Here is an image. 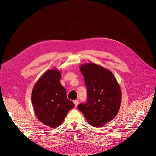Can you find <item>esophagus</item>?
I'll list each match as a JSON object with an SVG mask.
<instances>
[{
    "label": "esophagus",
    "mask_w": 156,
    "mask_h": 156,
    "mask_svg": "<svg viewBox=\"0 0 156 156\" xmlns=\"http://www.w3.org/2000/svg\"><path fill=\"white\" fill-rule=\"evenodd\" d=\"M74 102V104H75V107H76V106L78 105V100H75L73 101Z\"/></svg>",
    "instance_id": "1"
}]
</instances>
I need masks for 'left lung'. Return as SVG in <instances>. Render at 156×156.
I'll list each match as a JSON object with an SVG mask.
<instances>
[{
    "mask_svg": "<svg viewBox=\"0 0 156 156\" xmlns=\"http://www.w3.org/2000/svg\"><path fill=\"white\" fill-rule=\"evenodd\" d=\"M80 69L87 88L88 101L79 104L78 109L91 126L101 127L119 112L122 98L120 86L113 73L100 65L85 63Z\"/></svg>",
    "mask_w": 156,
    "mask_h": 156,
    "instance_id": "obj_1",
    "label": "left lung"
}]
</instances>
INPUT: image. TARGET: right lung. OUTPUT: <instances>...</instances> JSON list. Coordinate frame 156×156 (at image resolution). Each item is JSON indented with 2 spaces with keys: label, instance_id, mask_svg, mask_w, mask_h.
<instances>
[{
  "label": "right lung",
  "instance_id": "right-lung-1",
  "mask_svg": "<svg viewBox=\"0 0 156 156\" xmlns=\"http://www.w3.org/2000/svg\"><path fill=\"white\" fill-rule=\"evenodd\" d=\"M61 73L57 68L45 71L32 90L31 102L37 119L47 126H59L69 110L75 107L61 84Z\"/></svg>",
  "mask_w": 156,
  "mask_h": 156
}]
</instances>
